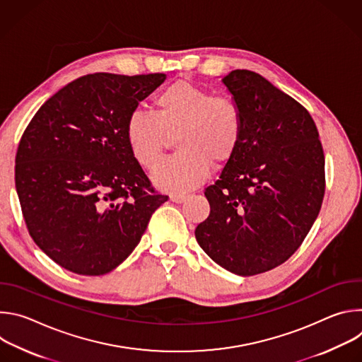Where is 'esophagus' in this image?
<instances>
[{
    "instance_id": "esophagus-1",
    "label": "esophagus",
    "mask_w": 362,
    "mask_h": 362,
    "mask_svg": "<svg viewBox=\"0 0 362 362\" xmlns=\"http://www.w3.org/2000/svg\"><path fill=\"white\" fill-rule=\"evenodd\" d=\"M186 199H187V196H186V194H182V193H176V194H172V196H170V200L175 202V203H183Z\"/></svg>"
}]
</instances>
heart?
I'll list each match as a JSON object with an SVG mask.
<instances>
[{
	"mask_svg": "<svg viewBox=\"0 0 362 362\" xmlns=\"http://www.w3.org/2000/svg\"><path fill=\"white\" fill-rule=\"evenodd\" d=\"M243 119L236 103L226 95L187 80L166 86L154 98V115L133 110L126 122V140L133 159L151 170L162 159L169 139L179 150L162 162L153 182L172 193L196 187L211 166L228 165L239 150Z\"/></svg>",
	"mask_w": 362,
	"mask_h": 362,
	"instance_id": "heart-1",
	"label": "heart"
}]
</instances>
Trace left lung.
Instances as JSON below:
<instances>
[{"instance_id":"left-lung-1","label":"left lung","mask_w":362,"mask_h":362,"mask_svg":"<svg viewBox=\"0 0 362 362\" xmlns=\"http://www.w3.org/2000/svg\"><path fill=\"white\" fill-rule=\"evenodd\" d=\"M243 119L235 158L204 189L211 214L196 240L232 274L271 271L296 252L325 193V158L311 115L261 74L223 77Z\"/></svg>"}]
</instances>
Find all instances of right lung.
<instances>
[{
  "instance_id": "add662e5",
  "label": "right lung",
  "mask_w": 362,
  "mask_h": 362,
  "mask_svg": "<svg viewBox=\"0 0 362 362\" xmlns=\"http://www.w3.org/2000/svg\"><path fill=\"white\" fill-rule=\"evenodd\" d=\"M162 73L83 76L49 97L24 130L16 187L35 245L87 276L119 267L140 242L159 193L133 159L126 122Z\"/></svg>"
}]
</instances>
